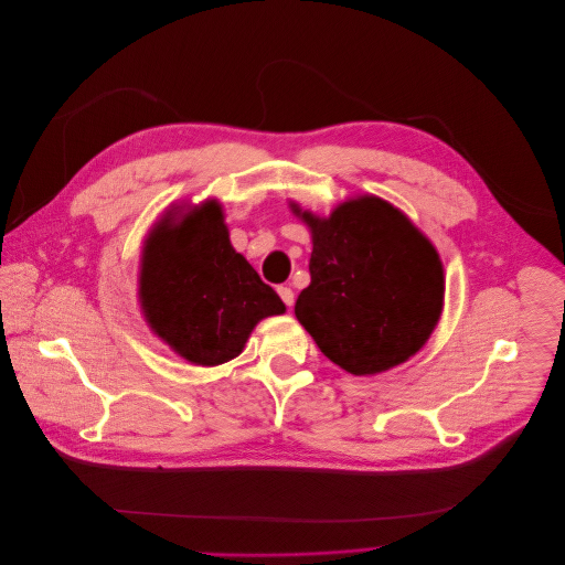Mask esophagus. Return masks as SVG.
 I'll list each match as a JSON object with an SVG mask.
<instances>
[{
    "label": "esophagus",
    "mask_w": 565,
    "mask_h": 565,
    "mask_svg": "<svg viewBox=\"0 0 565 565\" xmlns=\"http://www.w3.org/2000/svg\"><path fill=\"white\" fill-rule=\"evenodd\" d=\"M278 294H280V299L285 301V306H287V308H291V306H294V289H291V287L280 285V287H278Z\"/></svg>",
    "instance_id": "1"
}]
</instances>
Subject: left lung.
Wrapping results in <instances>:
<instances>
[{"label": "left lung", "instance_id": "1", "mask_svg": "<svg viewBox=\"0 0 565 565\" xmlns=\"http://www.w3.org/2000/svg\"><path fill=\"white\" fill-rule=\"evenodd\" d=\"M291 211L312 232L310 285L294 315L321 354L356 377L412 359L444 308V266L429 238L374 195L342 202L329 218Z\"/></svg>", "mask_w": 565, "mask_h": 565}]
</instances>
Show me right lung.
<instances>
[{
	"instance_id": "add662e5",
	"label": "right lung",
	"mask_w": 565,
	"mask_h": 565,
	"mask_svg": "<svg viewBox=\"0 0 565 565\" xmlns=\"http://www.w3.org/2000/svg\"><path fill=\"white\" fill-rule=\"evenodd\" d=\"M140 306L151 331L195 365H221L244 352L264 317L285 303L230 244L223 206L168 211L145 241Z\"/></svg>"
}]
</instances>
